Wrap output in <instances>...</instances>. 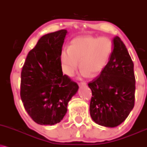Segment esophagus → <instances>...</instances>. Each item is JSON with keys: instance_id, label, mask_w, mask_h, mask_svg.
Segmentation results:
<instances>
[{"instance_id": "1", "label": "esophagus", "mask_w": 147, "mask_h": 147, "mask_svg": "<svg viewBox=\"0 0 147 147\" xmlns=\"http://www.w3.org/2000/svg\"><path fill=\"white\" fill-rule=\"evenodd\" d=\"M86 84H87V83H86V82H81V83H79V86H86Z\"/></svg>"}]
</instances>
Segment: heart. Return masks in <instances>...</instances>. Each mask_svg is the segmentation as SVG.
Instances as JSON below:
<instances>
[{
  "label": "heart",
  "instance_id": "obj_1",
  "mask_svg": "<svg viewBox=\"0 0 147 147\" xmlns=\"http://www.w3.org/2000/svg\"><path fill=\"white\" fill-rule=\"evenodd\" d=\"M113 51V45L107 38L78 37L72 40L69 48L60 54V62L63 72L72 76L78 66L81 74L88 77L98 75L105 68Z\"/></svg>",
  "mask_w": 147,
  "mask_h": 147
}]
</instances>
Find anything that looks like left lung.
<instances>
[{"label": "left lung", "instance_id": "obj_1", "mask_svg": "<svg viewBox=\"0 0 147 147\" xmlns=\"http://www.w3.org/2000/svg\"><path fill=\"white\" fill-rule=\"evenodd\" d=\"M92 96L90 113L96 124L121 125L134 107L136 79L134 63L119 37L113 39V51L100 74L89 82Z\"/></svg>", "mask_w": 147, "mask_h": 147}]
</instances>
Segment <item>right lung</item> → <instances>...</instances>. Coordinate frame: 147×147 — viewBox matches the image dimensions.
I'll use <instances>...</instances> for the list:
<instances>
[{"instance_id": "add662e5", "label": "right lung", "mask_w": 147, "mask_h": 147, "mask_svg": "<svg viewBox=\"0 0 147 147\" xmlns=\"http://www.w3.org/2000/svg\"><path fill=\"white\" fill-rule=\"evenodd\" d=\"M67 31L42 37L28 53L21 72L20 97L29 116L39 125L59 123L79 86L63 75L60 62Z\"/></svg>"}]
</instances>
